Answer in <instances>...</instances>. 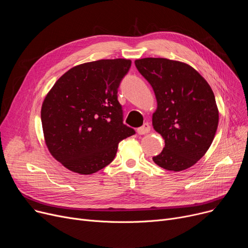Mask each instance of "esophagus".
<instances>
[{"instance_id":"esophagus-1","label":"esophagus","mask_w":248,"mask_h":248,"mask_svg":"<svg viewBox=\"0 0 248 248\" xmlns=\"http://www.w3.org/2000/svg\"><path fill=\"white\" fill-rule=\"evenodd\" d=\"M150 129H151L150 124L148 123H146V124H142L140 127H139L137 129V132H138L139 135H145V134H148L150 132Z\"/></svg>"}]
</instances>
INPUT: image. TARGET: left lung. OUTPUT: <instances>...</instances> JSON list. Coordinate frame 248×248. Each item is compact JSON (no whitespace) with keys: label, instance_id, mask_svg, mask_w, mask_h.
Here are the masks:
<instances>
[{"label":"left lung","instance_id":"obj_1","mask_svg":"<svg viewBox=\"0 0 248 248\" xmlns=\"http://www.w3.org/2000/svg\"><path fill=\"white\" fill-rule=\"evenodd\" d=\"M152 85L158 108L153 125L165 140L153 161L168 171H183L210 148L218 126V108L210 85L190 65L166 58L135 61Z\"/></svg>","mask_w":248,"mask_h":248}]
</instances>
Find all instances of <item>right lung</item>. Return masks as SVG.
I'll use <instances>...</instances> for the list:
<instances>
[{
  "label": "right lung",
  "instance_id": "1",
  "mask_svg": "<svg viewBox=\"0 0 248 248\" xmlns=\"http://www.w3.org/2000/svg\"><path fill=\"white\" fill-rule=\"evenodd\" d=\"M127 59H102L64 73L45 97L41 122L47 148L68 170L93 174L110 164L119 142L136 134L124 124L117 91Z\"/></svg>",
  "mask_w": 248,
  "mask_h": 248
}]
</instances>
